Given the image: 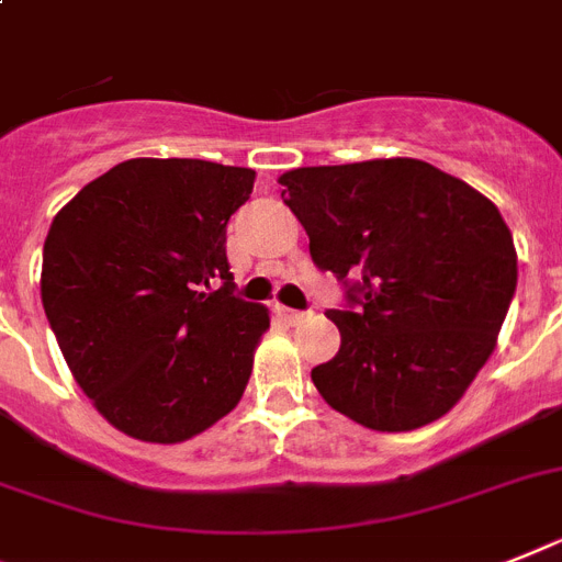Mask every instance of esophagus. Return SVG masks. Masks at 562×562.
Listing matches in <instances>:
<instances>
[{"mask_svg":"<svg viewBox=\"0 0 562 562\" xmlns=\"http://www.w3.org/2000/svg\"><path fill=\"white\" fill-rule=\"evenodd\" d=\"M278 315H281L286 324H301L310 318L307 310H290V307H278Z\"/></svg>","mask_w":562,"mask_h":562,"instance_id":"1","label":"esophagus"}]
</instances>
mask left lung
<instances>
[{
    "label": "left lung",
    "mask_w": 562,
    "mask_h": 562,
    "mask_svg": "<svg viewBox=\"0 0 562 562\" xmlns=\"http://www.w3.org/2000/svg\"><path fill=\"white\" fill-rule=\"evenodd\" d=\"M310 258L345 286L341 333L313 382L370 430H414L457 405L488 361L517 290L499 209L437 166L393 157L281 175Z\"/></svg>",
    "instance_id": "1"
}]
</instances>
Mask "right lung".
Here are the masks:
<instances>
[{"label":"right lung","instance_id":"obj_1","mask_svg":"<svg viewBox=\"0 0 562 562\" xmlns=\"http://www.w3.org/2000/svg\"><path fill=\"white\" fill-rule=\"evenodd\" d=\"M252 169L137 157L63 206L42 307L74 379L117 430L183 442L244 396L270 315L235 292L226 224Z\"/></svg>","mask_w":562,"mask_h":562}]
</instances>
